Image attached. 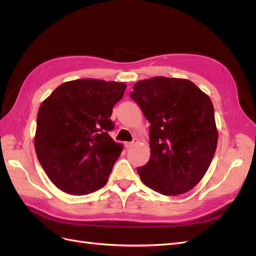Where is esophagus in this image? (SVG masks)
Wrapping results in <instances>:
<instances>
[{"label": "esophagus", "instance_id": "34e87169", "mask_svg": "<svg viewBox=\"0 0 256 256\" xmlns=\"http://www.w3.org/2000/svg\"><path fill=\"white\" fill-rule=\"evenodd\" d=\"M138 143V140L136 138V140H134L132 142H125V146L127 147V148H130V147H132L134 145H136Z\"/></svg>", "mask_w": 256, "mask_h": 256}]
</instances>
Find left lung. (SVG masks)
<instances>
[{"instance_id": "1", "label": "left lung", "mask_w": 256, "mask_h": 256, "mask_svg": "<svg viewBox=\"0 0 256 256\" xmlns=\"http://www.w3.org/2000/svg\"><path fill=\"white\" fill-rule=\"evenodd\" d=\"M130 97L150 122V158L138 168L141 180L164 196L188 192L207 172L216 148L210 98L189 80L166 76L136 82Z\"/></svg>"}]
</instances>
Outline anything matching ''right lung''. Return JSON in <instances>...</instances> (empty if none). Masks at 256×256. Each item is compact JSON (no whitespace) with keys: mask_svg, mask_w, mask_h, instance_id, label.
<instances>
[{"mask_svg":"<svg viewBox=\"0 0 256 256\" xmlns=\"http://www.w3.org/2000/svg\"><path fill=\"white\" fill-rule=\"evenodd\" d=\"M126 88L124 82L68 81L40 104L35 150L49 180L62 191L84 196L106 184L122 150L108 134L114 128L110 118Z\"/></svg>","mask_w":256,"mask_h":256,"instance_id":"add662e5","label":"right lung"}]
</instances>
